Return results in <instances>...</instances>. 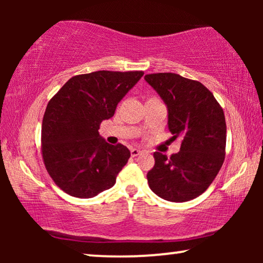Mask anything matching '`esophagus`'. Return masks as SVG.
I'll list each match as a JSON object with an SVG mask.
<instances>
[{
  "label": "esophagus",
  "instance_id": "1",
  "mask_svg": "<svg viewBox=\"0 0 263 263\" xmlns=\"http://www.w3.org/2000/svg\"><path fill=\"white\" fill-rule=\"evenodd\" d=\"M130 154H132V157H138L139 154H141V151L138 149V148H132Z\"/></svg>",
  "mask_w": 263,
  "mask_h": 263
}]
</instances>
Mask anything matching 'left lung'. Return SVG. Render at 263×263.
<instances>
[{
	"mask_svg": "<svg viewBox=\"0 0 263 263\" xmlns=\"http://www.w3.org/2000/svg\"><path fill=\"white\" fill-rule=\"evenodd\" d=\"M145 80L161 97L168 111L174 141L181 151L167 158L154 152L147 174L151 190L171 202H185L206 192L225 159L226 122L220 104L196 80L175 73L147 74Z\"/></svg>",
	"mask_w": 263,
	"mask_h": 263,
	"instance_id": "left-lung-1",
	"label": "left lung"
}]
</instances>
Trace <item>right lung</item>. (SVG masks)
<instances>
[{
  "instance_id": "right-lung-1",
  "label": "right lung",
  "mask_w": 263,
  "mask_h": 263,
  "mask_svg": "<svg viewBox=\"0 0 263 263\" xmlns=\"http://www.w3.org/2000/svg\"><path fill=\"white\" fill-rule=\"evenodd\" d=\"M143 71L99 70L75 75L49 100L42 124V156L55 184L89 199L116 183L129 158L127 147L104 141L99 125Z\"/></svg>"
}]
</instances>
